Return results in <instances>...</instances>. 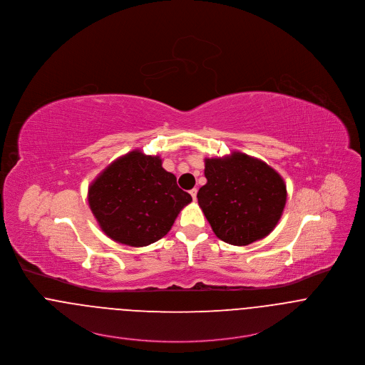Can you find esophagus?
Returning <instances> with one entry per match:
<instances>
[{"label": "esophagus", "mask_w": 365, "mask_h": 365, "mask_svg": "<svg viewBox=\"0 0 365 365\" xmlns=\"http://www.w3.org/2000/svg\"><path fill=\"white\" fill-rule=\"evenodd\" d=\"M197 194H198V190H197V188H192V190H190V195L192 197L194 200L197 199Z\"/></svg>", "instance_id": "obj_1"}]
</instances>
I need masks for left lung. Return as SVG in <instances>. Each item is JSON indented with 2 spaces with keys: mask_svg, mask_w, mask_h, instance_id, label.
<instances>
[{
  "mask_svg": "<svg viewBox=\"0 0 365 365\" xmlns=\"http://www.w3.org/2000/svg\"><path fill=\"white\" fill-rule=\"evenodd\" d=\"M207 182L199 206L213 232L232 245H248L272 232L282 217L287 191L280 174L241 152L205 159Z\"/></svg>",
  "mask_w": 365,
  "mask_h": 365,
  "instance_id": "left-lung-1",
  "label": "left lung"
}]
</instances>
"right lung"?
Returning a JSON list of instances; mask_svg holds the SVG:
<instances>
[{
	"label": "right lung",
	"mask_w": 365,
	"mask_h": 365,
	"mask_svg": "<svg viewBox=\"0 0 365 365\" xmlns=\"http://www.w3.org/2000/svg\"><path fill=\"white\" fill-rule=\"evenodd\" d=\"M88 200L106 235L124 245L146 247L170 232L192 198L162 167L159 156L133 150L100 173Z\"/></svg>",
	"instance_id": "obj_1"
}]
</instances>
